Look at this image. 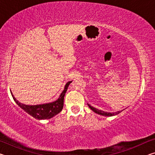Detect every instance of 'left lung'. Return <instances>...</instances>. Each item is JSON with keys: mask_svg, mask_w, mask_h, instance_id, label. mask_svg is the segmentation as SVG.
<instances>
[{"mask_svg": "<svg viewBox=\"0 0 155 155\" xmlns=\"http://www.w3.org/2000/svg\"><path fill=\"white\" fill-rule=\"evenodd\" d=\"M88 106L91 110H92L94 112H95V113H96V114H98L99 115H104V116H113V115H117V114H119L120 112H122V111H117V112H115V113H109V112H105V111H102V110H99L98 109L94 108V107H91L89 104H88Z\"/></svg>", "mask_w": 155, "mask_h": 155, "instance_id": "obj_1", "label": "left lung"}]
</instances>
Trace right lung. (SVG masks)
Wrapping results in <instances>:
<instances>
[{
	"instance_id": "obj_1",
	"label": "right lung",
	"mask_w": 155,
	"mask_h": 155,
	"mask_svg": "<svg viewBox=\"0 0 155 155\" xmlns=\"http://www.w3.org/2000/svg\"><path fill=\"white\" fill-rule=\"evenodd\" d=\"M71 83L72 81H69V82L65 84L64 91L60 94V96L57 101L46 104H37V105H27V104L20 103L14 96L12 92L11 94L14 101L18 105L24 110L25 111L27 112V114L35 117V119H51V117H54V115H56L61 111L63 107H64V100L65 92L67 91L68 86Z\"/></svg>"
}]
</instances>
